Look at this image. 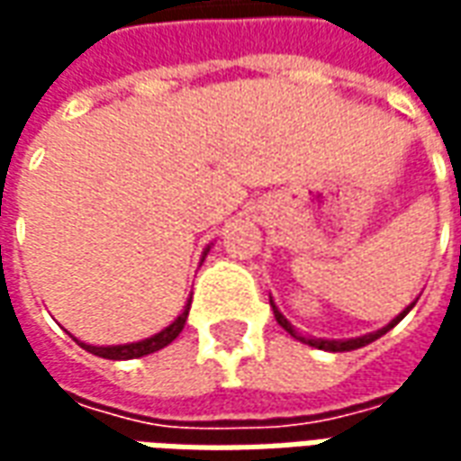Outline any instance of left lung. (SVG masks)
Here are the masks:
<instances>
[{"instance_id": "8db88e82", "label": "left lung", "mask_w": 461, "mask_h": 461, "mask_svg": "<svg viewBox=\"0 0 461 461\" xmlns=\"http://www.w3.org/2000/svg\"><path fill=\"white\" fill-rule=\"evenodd\" d=\"M269 303H271V309H274V319H276V323H279L281 329L286 330V333H291V336H294L296 340H301V343H306V346H311V348H319V350H329V353H346V350H356V348L367 346V343H373V340H377L380 336H385L390 329H395L397 323H400V321L405 319L407 313H410V309L415 306L417 299L412 301V303H410L405 311H400V313H397L395 319L390 321L387 326L373 330V333H366V336H357V339H316V336H303V333H299V330L294 329V323H291V321L286 319L284 313H281L279 306L274 303V299H271V296H269Z\"/></svg>"}]
</instances>
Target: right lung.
<instances>
[{"label":"right lung","instance_id":"add662e5","mask_svg":"<svg viewBox=\"0 0 461 461\" xmlns=\"http://www.w3.org/2000/svg\"><path fill=\"white\" fill-rule=\"evenodd\" d=\"M207 251H210V247L202 251V261H204V257H207ZM187 313H190V301L185 303V309L180 311V316L172 321L170 326H165L160 333H155V336H150V339L135 340V343H122V346H91V343L78 340L76 336H71V339L84 348V350H88V353H94V356L98 357H105V360H132V357L150 356V353H155V350L170 346L172 340L177 339V336L182 333V329H185Z\"/></svg>","mask_w":461,"mask_h":461}]
</instances>
